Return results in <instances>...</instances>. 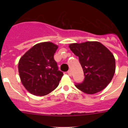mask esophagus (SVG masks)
<instances>
[{
	"label": "esophagus",
	"instance_id": "esophagus-1",
	"mask_svg": "<svg viewBox=\"0 0 128 128\" xmlns=\"http://www.w3.org/2000/svg\"><path fill=\"white\" fill-rule=\"evenodd\" d=\"M68 75H69V76H71V75H72V72H71V70H69L68 71Z\"/></svg>",
	"mask_w": 128,
	"mask_h": 128
}]
</instances>
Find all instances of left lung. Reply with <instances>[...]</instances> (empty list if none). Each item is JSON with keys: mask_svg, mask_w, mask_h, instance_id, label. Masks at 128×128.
Returning a JSON list of instances; mask_svg holds the SVG:
<instances>
[{"mask_svg": "<svg viewBox=\"0 0 128 128\" xmlns=\"http://www.w3.org/2000/svg\"><path fill=\"white\" fill-rule=\"evenodd\" d=\"M69 48L78 57L85 76L83 82L76 84V87L87 94L104 90L112 81L115 72L113 54L97 41L70 44Z\"/></svg>", "mask_w": 128, "mask_h": 128, "instance_id": "left-lung-1", "label": "left lung"}]
</instances>
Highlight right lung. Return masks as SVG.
Here are the masks:
<instances>
[{
  "mask_svg": "<svg viewBox=\"0 0 128 128\" xmlns=\"http://www.w3.org/2000/svg\"><path fill=\"white\" fill-rule=\"evenodd\" d=\"M58 46L51 42L36 44L20 58L18 72L22 83L32 94L44 96L56 88L63 76L54 54Z\"/></svg>",
  "mask_w": 128,
  "mask_h": 128,
  "instance_id": "right-lung-1",
  "label": "right lung"
}]
</instances>
